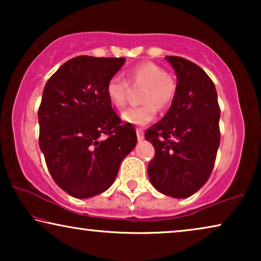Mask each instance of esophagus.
<instances>
[{
	"mask_svg": "<svg viewBox=\"0 0 261 261\" xmlns=\"http://www.w3.org/2000/svg\"><path fill=\"white\" fill-rule=\"evenodd\" d=\"M137 137L139 141H141L142 139H144V130H142L141 128H137Z\"/></svg>",
	"mask_w": 261,
	"mask_h": 261,
	"instance_id": "obj_1",
	"label": "esophagus"
}]
</instances>
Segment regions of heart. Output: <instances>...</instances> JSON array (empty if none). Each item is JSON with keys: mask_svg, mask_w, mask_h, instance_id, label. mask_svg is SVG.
<instances>
[{"mask_svg": "<svg viewBox=\"0 0 261 261\" xmlns=\"http://www.w3.org/2000/svg\"><path fill=\"white\" fill-rule=\"evenodd\" d=\"M130 85H144L141 102L144 105L128 108L122 113L124 122L145 126L154 119L156 107L166 109L173 102L177 94V82L173 76L166 73L162 66L155 63L145 62L132 67L127 72V81L120 77L110 78L107 83V96L110 105L122 109L127 103Z\"/></svg>", "mask_w": 261, "mask_h": 261, "instance_id": "heart-1", "label": "heart"}]
</instances>
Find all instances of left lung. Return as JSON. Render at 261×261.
<instances>
[{"label":"left lung","mask_w":261,"mask_h":261,"mask_svg":"<svg viewBox=\"0 0 261 261\" xmlns=\"http://www.w3.org/2000/svg\"><path fill=\"white\" fill-rule=\"evenodd\" d=\"M177 74V94L169 112L145 132L154 147L148 164L153 187L164 195L187 198L209 179L220 146V106L210 77L198 65L165 57Z\"/></svg>","instance_id":"8db88e82"}]
</instances>
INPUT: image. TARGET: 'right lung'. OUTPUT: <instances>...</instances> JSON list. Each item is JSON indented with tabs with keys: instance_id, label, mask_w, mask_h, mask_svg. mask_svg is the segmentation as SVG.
I'll return each instance as SVG.
<instances>
[{
	"instance_id": "1",
	"label": "right lung",
	"mask_w": 261,
	"mask_h": 261,
	"mask_svg": "<svg viewBox=\"0 0 261 261\" xmlns=\"http://www.w3.org/2000/svg\"><path fill=\"white\" fill-rule=\"evenodd\" d=\"M124 60L78 56L64 63L44 88L39 146L57 185L72 197L106 191L137 145L134 127L121 121L107 96V83Z\"/></svg>"
}]
</instances>
